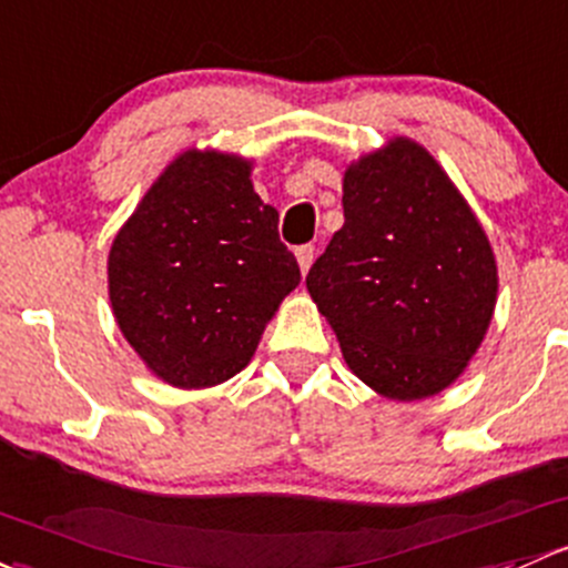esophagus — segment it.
<instances>
[{
  "mask_svg": "<svg viewBox=\"0 0 568 568\" xmlns=\"http://www.w3.org/2000/svg\"><path fill=\"white\" fill-rule=\"evenodd\" d=\"M313 258H315L313 244H302V247H296V261H300L302 274H307V268L313 266Z\"/></svg>",
  "mask_w": 568,
  "mask_h": 568,
  "instance_id": "obj_1",
  "label": "esophagus"
}]
</instances>
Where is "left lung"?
Instances as JSON below:
<instances>
[{"mask_svg":"<svg viewBox=\"0 0 568 568\" xmlns=\"http://www.w3.org/2000/svg\"><path fill=\"white\" fill-rule=\"evenodd\" d=\"M345 223L307 274L354 375L389 399L455 384L498 296L489 239L422 143L392 139L348 165Z\"/></svg>","mask_w":568,"mask_h":568,"instance_id":"1","label":"left lung"}]
</instances>
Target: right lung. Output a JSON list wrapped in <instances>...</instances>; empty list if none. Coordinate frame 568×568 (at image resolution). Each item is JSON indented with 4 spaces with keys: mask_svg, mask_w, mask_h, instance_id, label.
<instances>
[{
    "mask_svg": "<svg viewBox=\"0 0 568 568\" xmlns=\"http://www.w3.org/2000/svg\"><path fill=\"white\" fill-rule=\"evenodd\" d=\"M277 209L250 182V160L187 149L119 229L109 296L143 364L176 389H206L253 359L264 326L300 285Z\"/></svg>",
    "mask_w": 568,
    "mask_h": 568,
    "instance_id": "obj_1",
    "label": "right lung"
}]
</instances>
